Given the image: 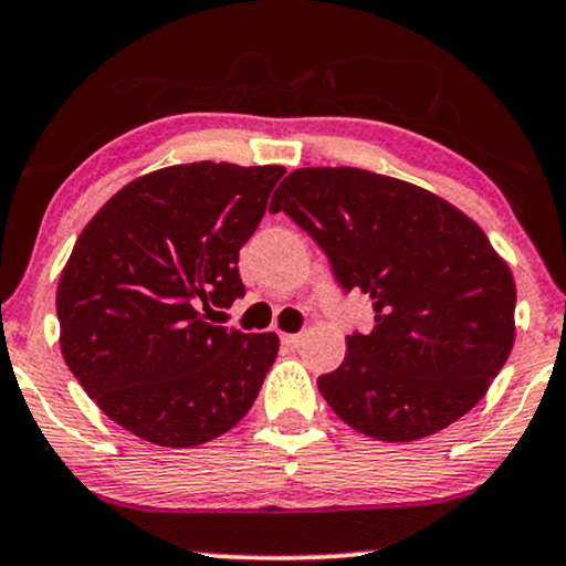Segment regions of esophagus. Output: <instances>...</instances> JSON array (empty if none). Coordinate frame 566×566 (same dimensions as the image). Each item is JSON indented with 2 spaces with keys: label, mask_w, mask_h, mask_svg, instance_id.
<instances>
[{
  "label": "esophagus",
  "mask_w": 566,
  "mask_h": 566,
  "mask_svg": "<svg viewBox=\"0 0 566 566\" xmlns=\"http://www.w3.org/2000/svg\"><path fill=\"white\" fill-rule=\"evenodd\" d=\"M281 340H283V346H289V348H298V346H301V343H304V335H301V333L281 335Z\"/></svg>",
  "instance_id": "esophagus-1"
}]
</instances>
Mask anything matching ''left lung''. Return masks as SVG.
I'll return each instance as SVG.
<instances>
[{
  "label": "left lung",
  "mask_w": 566,
  "mask_h": 566,
  "mask_svg": "<svg viewBox=\"0 0 566 566\" xmlns=\"http://www.w3.org/2000/svg\"><path fill=\"white\" fill-rule=\"evenodd\" d=\"M343 293L371 298L369 335L317 387L381 442L437 434L486 395L515 340V281L486 233L437 195L361 168H298L275 189Z\"/></svg>",
  "instance_id": "obj_1"
}]
</instances>
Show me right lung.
Listing matches in <instances>:
<instances>
[{"mask_svg":"<svg viewBox=\"0 0 566 566\" xmlns=\"http://www.w3.org/2000/svg\"><path fill=\"white\" fill-rule=\"evenodd\" d=\"M283 166L187 164L139 176L80 233L56 291L62 356L122 429L195 447L237 427L277 335L208 322L244 296L239 249Z\"/></svg>","mask_w":566,"mask_h":566,"instance_id":"obj_1","label":"right lung"}]
</instances>
